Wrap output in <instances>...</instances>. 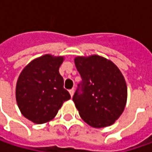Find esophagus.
<instances>
[{"label": "esophagus", "mask_w": 152, "mask_h": 152, "mask_svg": "<svg viewBox=\"0 0 152 152\" xmlns=\"http://www.w3.org/2000/svg\"><path fill=\"white\" fill-rule=\"evenodd\" d=\"M69 93H70V96H71V97H73V94H74V89H71V90H69Z\"/></svg>", "instance_id": "1"}]
</instances>
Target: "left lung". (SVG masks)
I'll return each instance as SVG.
<instances>
[{"instance_id": "left-lung-1", "label": "left lung", "mask_w": 152, "mask_h": 152, "mask_svg": "<svg viewBox=\"0 0 152 152\" xmlns=\"http://www.w3.org/2000/svg\"><path fill=\"white\" fill-rule=\"evenodd\" d=\"M82 78L73 101L81 118L94 128L112 125L123 113L127 85L113 62L98 55L74 58Z\"/></svg>"}]
</instances>
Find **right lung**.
Segmentation results:
<instances>
[{
	"instance_id": "add662e5",
	"label": "right lung",
	"mask_w": 152,
	"mask_h": 152,
	"mask_svg": "<svg viewBox=\"0 0 152 152\" xmlns=\"http://www.w3.org/2000/svg\"><path fill=\"white\" fill-rule=\"evenodd\" d=\"M63 60L61 56H41L30 61L18 79L17 104L23 116L34 124L53 119L63 102L71 98L59 73Z\"/></svg>"
}]
</instances>
